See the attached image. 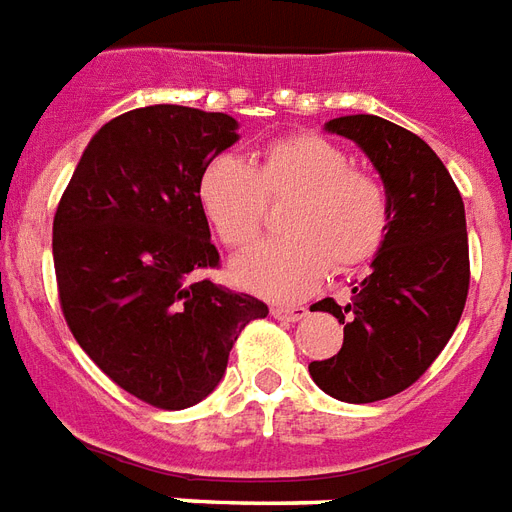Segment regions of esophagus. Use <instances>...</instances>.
<instances>
[{
  "label": "esophagus",
  "mask_w": 512,
  "mask_h": 512,
  "mask_svg": "<svg viewBox=\"0 0 512 512\" xmlns=\"http://www.w3.org/2000/svg\"><path fill=\"white\" fill-rule=\"evenodd\" d=\"M271 314H274L276 320H282V323H298V320H304L309 312H306L304 306H274Z\"/></svg>",
  "instance_id": "esophagus-1"
}]
</instances>
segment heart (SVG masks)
<instances>
[{
	"label": "heart",
	"instance_id": "heart-1",
	"mask_svg": "<svg viewBox=\"0 0 512 512\" xmlns=\"http://www.w3.org/2000/svg\"><path fill=\"white\" fill-rule=\"evenodd\" d=\"M198 203L227 249L244 252L263 236L268 203L290 200L287 236L233 266V279L271 301H293L339 274L372 263L391 230V200L380 179L352 168L350 154L312 132L268 143L255 165L222 154L198 176Z\"/></svg>",
	"mask_w": 512,
	"mask_h": 512
}]
</instances>
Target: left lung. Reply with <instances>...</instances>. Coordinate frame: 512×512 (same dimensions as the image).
I'll return each instance as SVG.
<instances>
[{"label": "left lung", "instance_id": "8db88e82", "mask_svg": "<svg viewBox=\"0 0 512 512\" xmlns=\"http://www.w3.org/2000/svg\"><path fill=\"white\" fill-rule=\"evenodd\" d=\"M325 130L355 140L391 200V230L372 274L312 309L344 323L342 350L309 363L328 396L350 404L391 399L429 369L456 331L469 293L464 200L426 140L380 116H339Z\"/></svg>", "mask_w": 512, "mask_h": 512}]
</instances>
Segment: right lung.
Here are the masks:
<instances>
[{
	"label": "right lung",
	"mask_w": 512,
	"mask_h": 512,
	"mask_svg": "<svg viewBox=\"0 0 512 512\" xmlns=\"http://www.w3.org/2000/svg\"><path fill=\"white\" fill-rule=\"evenodd\" d=\"M238 121L184 105L111 119L83 151L54 217L59 304L75 342L119 388L184 410L222 380L255 295L192 274L219 266L198 176Z\"/></svg>",
	"instance_id": "1"
}]
</instances>
